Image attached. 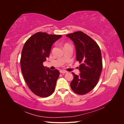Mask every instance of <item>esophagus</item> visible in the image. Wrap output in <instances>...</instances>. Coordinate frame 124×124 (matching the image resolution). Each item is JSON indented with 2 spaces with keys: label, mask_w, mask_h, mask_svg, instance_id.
Masks as SVG:
<instances>
[{
  "label": "esophagus",
  "mask_w": 124,
  "mask_h": 124,
  "mask_svg": "<svg viewBox=\"0 0 124 124\" xmlns=\"http://www.w3.org/2000/svg\"><path fill=\"white\" fill-rule=\"evenodd\" d=\"M60 72H61V73H67V71H65V70H61L60 71Z\"/></svg>",
  "instance_id": "1"
}]
</instances>
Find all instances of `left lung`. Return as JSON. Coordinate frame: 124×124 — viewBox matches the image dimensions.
I'll return each instance as SVG.
<instances>
[{
  "label": "left lung",
  "mask_w": 124,
  "mask_h": 124,
  "mask_svg": "<svg viewBox=\"0 0 124 124\" xmlns=\"http://www.w3.org/2000/svg\"><path fill=\"white\" fill-rule=\"evenodd\" d=\"M76 47V59L81 63L80 73L75 74L71 82L72 91L78 95H84L94 88L102 69V56L98 45L91 37L82 31L66 35Z\"/></svg>",
  "instance_id": "obj_1"
}]
</instances>
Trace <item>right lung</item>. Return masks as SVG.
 <instances>
[{
    "mask_svg": "<svg viewBox=\"0 0 124 124\" xmlns=\"http://www.w3.org/2000/svg\"><path fill=\"white\" fill-rule=\"evenodd\" d=\"M62 36L35 33L26 41L22 50L21 66L26 84L31 91L41 97H47L54 92L59 72L44 67L49 57L52 45Z\"/></svg>",
    "mask_w": 124,
    "mask_h": 124,
    "instance_id": "add662e5",
    "label": "right lung"
}]
</instances>
